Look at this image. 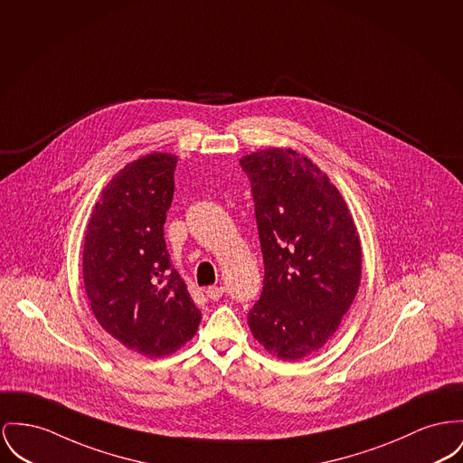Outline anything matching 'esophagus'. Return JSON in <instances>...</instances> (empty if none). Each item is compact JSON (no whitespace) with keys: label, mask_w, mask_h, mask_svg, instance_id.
Wrapping results in <instances>:
<instances>
[{"label":"esophagus","mask_w":463,"mask_h":463,"mask_svg":"<svg viewBox=\"0 0 463 463\" xmlns=\"http://www.w3.org/2000/svg\"><path fill=\"white\" fill-rule=\"evenodd\" d=\"M205 295L211 298V300H219L222 295H224V286H209L205 289Z\"/></svg>","instance_id":"obj_1"}]
</instances>
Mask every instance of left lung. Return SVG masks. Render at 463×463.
I'll use <instances>...</instances> for the list:
<instances>
[{"label": "left lung", "instance_id": "8db88e82", "mask_svg": "<svg viewBox=\"0 0 463 463\" xmlns=\"http://www.w3.org/2000/svg\"><path fill=\"white\" fill-rule=\"evenodd\" d=\"M265 263L263 291L249 328L280 360L321 349L339 328L362 278V247L339 189L291 149L247 155Z\"/></svg>", "mask_w": 463, "mask_h": 463}]
</instances>
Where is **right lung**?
<instances>
[{
	"label": "right lung",
	"mask_w": 463,
	"mask_h": 463,
	"mask_svg": "<svg viewBox=\"0 0 463 463\" xmlns=\"http://www.w3.org/2000/svg\"><path fill=\"white\" fill-rule=\"evenodd\" d=\"M175 165L163 153L126 165L101 191L84 241V284L98 323L149 358L175 353L202 319L165 242Z\"/></svg>",
	"instance_id": "right-lung-1"
}]
</instances>
